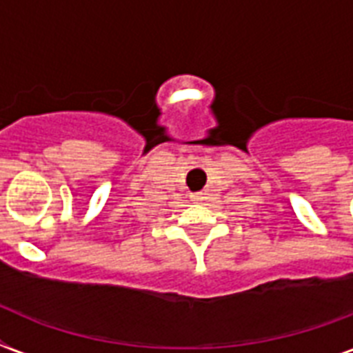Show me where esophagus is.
<instances>
[{"instance_id": "esophagus-1", "label": "esophagus", "mask_w": 353, "mask_h": 353, "mask_svg": "<svg viewBox=\"0 0 353 353\" xmlns=\"http://www.w3.org/2000/svg\"><path fill=\"white\" fill-rule=\"evenodd\" d=\"M192 199L194 201H203L205 196L201 192H196V194H192Z\"/></svg>"}]
</instances>
